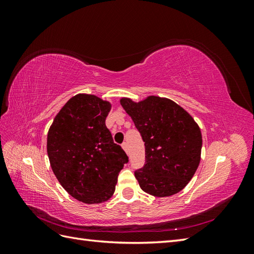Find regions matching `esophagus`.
<instances>
[{
	"label": "esophagus",
	"mask_w": 254,
	"mask_h": 254,
	"mask_svg": "<svg viewBox=\"0 0 254 254\" xmlns=\"http://www.w3.org/2000/svg\"><path fill=\"white\" fill-rule=\"evenodd\" d=\"M122 147H123V149H124L126 152H128V145H127L126 142H124V143L122 144Z\"/></svg>",
	"instance_id": "esophagus-1"
}]
</instances>
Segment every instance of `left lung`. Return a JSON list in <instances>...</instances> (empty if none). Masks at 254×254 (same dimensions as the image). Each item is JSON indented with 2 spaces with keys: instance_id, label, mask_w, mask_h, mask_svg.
<instances>
[{
  "instance_id": "obj_1",
  "label": "left lung",
  "mask_w": 254,
  "mask_h": 254,
  "mask_svg": "<svg viewBox=\"0 0 254 254\" xmlns=\"http://www.w3.org/2000/svg\"><path fill=\"white\" fill-rule=\"evenodd\" d=\"M120 103L142 135L145 165L134 173L140 188L155 197L179 193L193 178L201 159L202 135L195 120L166 97L150 95Z\"/></svg>"
}]
</instances>
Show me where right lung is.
<instances>
[{"instance_id": "right-lung-1", "label": "right lung", "mask_w": 254, "mask_h": 254, "mask_svg": "<svg viewBox=\"0 0 254 254\" xmlns=\"http://www.w3.org/2000/svg\"><path fill=\"white\" fill-rule=\"evenodd\" d=\"M112 108L93 94L71 97L54 119L47 149L53 173L78 201L94 204L110 199L128 157L106 127Z\"/></svg>"}]
</instances>
